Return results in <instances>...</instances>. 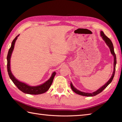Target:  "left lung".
<instances>
[{
  "instance_id": "obj_1",
  "label": "left lung",
  "mask_w": 122,
  "mask_h": 122,
  "mask_svg": "<svg viewBox=\"0 0 122 122\" xmlns=\"http://www.w3.org/2000/svg\"><path fill=\"white\" fill-rule=\"evenodd\" d=\"M101 37H102L103 39L104 40L106 44H107V46L109 47V48L110 49V51H111V52L114 56V70H113L112 76L111 77L110 80H108V81L107 83H106L104 85H103V86H102V87H100L99 89H98L97 91H96L93 92V93H85V92L80 91L76 89V87H74L73 84H72V83L71 82L70 85H71V87L72 90H73V92H74L75 93H76V94H79L80 95L85 96V97H93V96L97 95V94L100 93L101 92H102L104 90L105 88L107 87L108 85L111 83V82L112 81L114 76L115 72V67H116V58L115 53L114 52V47H113V43L110 39L108 37H107V36L105 35L104 32L102 31H101Z\"/></svg>"
}]
</instances>
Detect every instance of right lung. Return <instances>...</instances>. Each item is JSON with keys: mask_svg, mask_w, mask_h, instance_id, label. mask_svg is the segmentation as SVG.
<instances>
[{"mask_svg": "<svg viewBox=\"0 0 122 122\" xmlns=\"http://www.w3.org/2000/svg\"><path fill=\"white\" fill-rule=\"evenodd\" d=\"M19 36V35H18L17 37L14 39V40L12 41V42L11 43V47L10 48L8 53V55L7 57V70H8V74H9V76L10 77V79L12 80L13 83H14L15 85V86L18 88V89H19L22 92L26 93V94H34V95L42 94V93H44L47 91L49 89V88L50 87L52 83L54 77L56 74V72H54L52 74L50 78L47 81H46L45 83H44L42 84L38 85V86H30V85H27V84L25 83L19 81V80H18L16 78H15V77L14 76V75H13L11 73V70H10V58H11L12 51L14 50L15 41H16V40L17 39V38Z\"/></svg>", "mask_w": 122, "mask_h": 122, "instance_id": "add662e5", "label": "right lung"}]
</instances>
